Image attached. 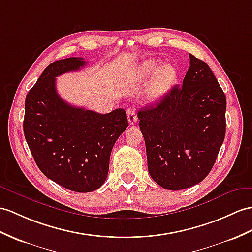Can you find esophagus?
<instances>
[{
    "mask_svg": "<svg viewBox=\"0 0 252 252\" xmlns=\"http://www.w3.org/2000/svg\"><path fill=\"white\" fill-rule=\"evenodd\" d=\"M127 118H128V122H129L130 125H133L134 123L137 122V115H136V111H134L133 108L127 109Z\"/></svg>",
    "mask_w": 252,
    "mask_h": 252,
    "instance_id": "esophagus-1",
    "label": "esophagus"
}]
</instances>
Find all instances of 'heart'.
<instances>
[{
    "instance_id": "obj_1",
    "label": "heart",
    "mask_w": 252,
    "mask_h": 252,
    "mask_svg": "<svg viewBox=\"0 0 252 252\" xmlns=\"http://www.w3.org/2000/svg\"><path fill=\"white\" fill-rule=\"evenodd\" d=\"M158 67V63L154 60H146L141 63L137 69L139 78H146L152 75ZM176 79V70L172 66H163L159 69L147 88V97L153 102L159 101L167 95L169 90Z\"/></svg>"
}]
</instances>
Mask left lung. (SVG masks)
I'll return each instance as SVG.
<instances>
[{
    "label": "left lung",
    "mask_w": 252,
    "mask_h": 252,
    "mask_svg": "<svg viewBox=\"0 0 252 252\" xmlns=\"http://www.w3.org/2000/svg\"><path fill=\"white\" fill-rule=\"evenodd\" d=\"M183 85L138 112L150 175L159 186L181 190L203 181L225 136L226 99L208 65L189 53Z\"/></svg>",
    "instance_id": "left-lung-1"
}]
</instances>
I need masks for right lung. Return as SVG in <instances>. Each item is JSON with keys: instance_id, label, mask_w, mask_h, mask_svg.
Returning <instances> with one entry per match:
<instances>
[{"instance_id": "right-lung-1", "label": "right lung", "mask_w": 252, "mask_h": 252, "mask_svg": "<svg viewBox=\"0 0 252 252\" xmlns=\"http://www.w3.org/2000/svg\"><path fill=\"white\" fill-rule=\"evenodd\" d=\"M85 64L82 58L51 63L24 105V137L36 164L48 179L76 192L94 191L105 183L112 147L128 127L124 109L100 114L60 97L55 78Z\"/></svg>"}]
</instances>
